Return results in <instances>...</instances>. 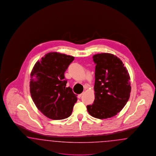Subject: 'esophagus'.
I'll use <instances>...</instances> for the list:
<instances>
[{
  "mask_svg": "<svg viewBox=\"0 0 156 156\" xmlns=\"http://www.w3.org/2000/svg\"><path fill=\"white\" fill-rule=\"evenodd\" d=\"M83 95V93H82L81 94H79V95H78V98H81V97H82V95Z\"/></svg>",
  "mask_w": 156,
  "mask_h": 156,
  "instance_id": "esophagus-1",
  "label": "esophagus"
}]
</instances>
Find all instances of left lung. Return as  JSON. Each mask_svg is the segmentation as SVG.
Segmentation results:
<instances>
[{
    "label": "left lung",
    "mask_w": 156,
    "mask_h": 156,
    "mask_svg": "<svg viewBox=\"0 0 156 156\" xmlns=\"http://www.w3.org/2000/svg\"><path fill=\"white\" fill-rule=\"evenodd\" d=\"M96 64L95 100L87 106L92 116L98 119L113 117L122 110L131 92L130 76L122 61L110 53L93 56Z\"/></svg>",
    "instance_id": "obj_1"
}]
</instances>
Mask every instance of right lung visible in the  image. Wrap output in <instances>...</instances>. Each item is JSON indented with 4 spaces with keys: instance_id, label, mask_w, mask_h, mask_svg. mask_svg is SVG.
Here are the masks:
<instances>
[{
    "instance_id": "right-lung-1",
    "label": "right lung",
    "mask_w": 156,
    "mask_h": 156,
    "mask_svg": "<svg viewBox=\"0 0 156 156\" xmlns=\"http://www.w3.org/2000/svg\"><path fill=\"white\" fill-rule=\"evenodd\" d=\"M74 57L59 52H49L38 61L30 74V91L37 109L53 120L68 118L76 95L66 87L64 73Z\"/></svg>"
}]
</instances>
